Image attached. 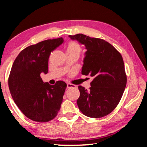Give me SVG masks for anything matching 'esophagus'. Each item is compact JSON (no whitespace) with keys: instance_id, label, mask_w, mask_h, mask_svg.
Returning <instances> with one entry per match:
<instances>
[{"instance_id":"obj_1","label":"esophagus","mask_w":147,"mask_h":147,"mask_svg":"<svg viewBox=\"0 0 147 147\" xmlns=\"http://www.w3.org/2000/svg\"><path fill=\"white\" fill-rule=\"evenodd\" d=\"M67 88H75L76 86L74 85V84L67 83Z\"/></svg>"}]
</instances>
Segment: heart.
<instances>
[{
    "label": "heart",
    "mask_w": 147,
    "mask_h": 147,
    "mask_svg": "<svg viewBox=\"0 0 147 147\" xmlns=\"http://www.w3.org/2000/svg\"><path fill=\"white\" fill-rule=\"evenodd\" d=\"M82 52V47L78 42L76 41H71L66 48L67 54L80 56Z\"/></svg>",
    "instance_id": "obj_1"
}]
</instances>
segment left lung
I'll return each mask as SVG.
<instances>
[{
    "label": "left lung",
    "instance_id": "left-lung-1",
    "mask_svg": "<svg viewBox=\"0 0 147 147\" xmlns=\"http://www.w3.org/2000/svg\"><path fill=\"white\" fill-rule=\"evenodd\" d=\"M69 36L86 46L82 74L93 78L89 90L78 86L79 109L89 117L108 115L118 105L126 85L123 57L115 47L102 39L82 34Z\"/></svg>",
    "mask_w": 147,
    "mask_h": 147
}]
</instances>
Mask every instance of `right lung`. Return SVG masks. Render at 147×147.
Segmentation results:
<instances>
[{
    "label": "right lung",
    "instance_id": "1",
    "mask_svg": "<svg viewBox=\"0 0 147 147\" xmlns=\"http://www.w3.org/2000/svg\"><path fill=\"white\" fill-rule=\"evenodd\" d=\"M63 42L62 38L50 39L23 49L12 65L8 86L15 103L31 120L46 123L56 117L67 84L43 82L41 73H48L50 54Z\"/></svg>",
    "mask_w": 147,
    "mask_h": 147
}]
</instances>
